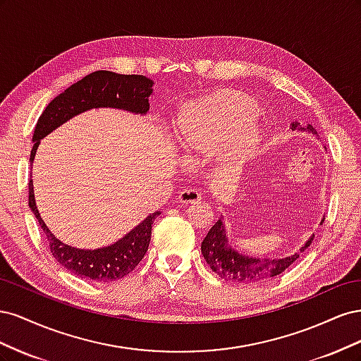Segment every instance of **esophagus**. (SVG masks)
Instances as JSON below:
<instances>
[{
	"label": "esophagus",
	"mask_w": 361,
	"mask_h": 361,
	"mask_svg": "<svg viewBox=\"0 0 361 361\" xmlns=\"http://www.w3.org/2000/svg\"><path fill=\"white\" fill-rule=\"evenodd\" d=\"M178 197L179 202L185 204H197L202 202V194L195 190H183Z\"/></svg>",
	"instance_id": "esophagus-1"
}]
</instances>
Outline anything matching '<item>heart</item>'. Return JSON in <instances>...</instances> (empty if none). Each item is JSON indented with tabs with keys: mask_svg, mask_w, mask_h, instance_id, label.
Returning <instances> with one entry per match:
<instances>
[{
	"mask_svg": "<svg viewBox=\"0 0 361 361\" xmlns=\"http://www.w3.org/2000/svg\"><path fill=\"white\" fill-rule=\"evenodd\" d=\"M257 106L233 92H218L185 105L174 120L173 135L183 147L204 149L226 138V157L243 158L262 141Z\"/></svg>",
	"mask_w": 361,
	"mask_h": 361,
	"instance_id": "obj_1",
	"label": "heart"
}]
</instances>
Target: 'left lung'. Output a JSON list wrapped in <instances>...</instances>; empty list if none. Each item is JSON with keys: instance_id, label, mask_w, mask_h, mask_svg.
<instances>
[{"instance_id": "obj_1", "label": "left lung", "mask_w": 361, "mask_h": 361, "mask_svg": "<svg viewBox=\"0 0 361 361\" xmlns=\"http://www.w3.org/2000/svg\"><path fill=\"white\" fill-rule=\"evenodd\" d=\"M292 129L310 130L312 134H316L314 128L312 125L304 128L298 122L292 123ZM313 238L314 235L309 238V241L300 248L298 253H293L286 257H281V259L251 257L243 253H238L235 248L231 247L226 236V227L220 218V220L211 227V231L204 236L202 243V255L206 259L207 265H209L215 274H218L221 279L238 281V283H245V285H248V283L265 281L281 274L283 271L289 268L293 262L300 257L301 251H304L312 244Z\"/></svg>"}]
</instances>
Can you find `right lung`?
I'll return each instance as SVG.
<instances>
[{"mask_svg": "<svg viewBox=\"0 0 361 361\" xmlns=\"http://www.w3.org/2000/svg\"><path fill=\"white\" fill-rule=\"evenodd\" d=\"M152 85L154 81L143 75H120L110 71H96L84 76L61 94L54 97L39 117L32 135L35 146L31 149L30 162L32 164L35 161L42 138H45L60 125L66 123L69 118L92 108H118L134 114H146L149 111V96L154 92ZM28 204L43 228V233L47 235L51 253L59 264L75 276L101 283L123 279L135 269L147 251L152 224L161 214L157 211L147 215L137 227L111 245L82 250L63 244L47 227L36 206L32 179L28 182Z\"/></svg>", "mask_w": 361, "mask_h": 361, "instance_id": "1", "label": "right lung"}]
</instances>
